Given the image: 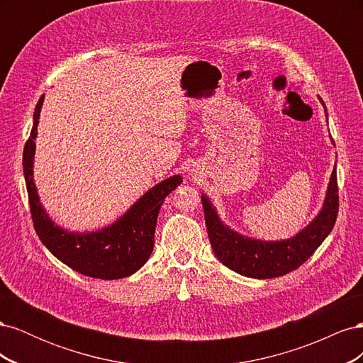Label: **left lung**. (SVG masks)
<instances>
[{"label":"left lung","mask_w":363,"mask_h":363,"mask_svg":"<svg viewBox=\"0 0 363 363\" xmlns=\"http://www.w3.org/2000/svg\"><path fill=\"white\" fill-rule=\"evenodd\" d=\"M321 103L325 107L323 100ZM201 201L208 240L223 265L251 279L280 277L301 267L332 232L339 208L336 164L320 213L298 235L286 240H259L242 236L224 225L206 195H201Z\"/></svg>","instance_id":"left-lung-1"}]
</instances>
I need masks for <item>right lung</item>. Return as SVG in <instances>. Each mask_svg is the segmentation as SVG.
<instances>
[{
  "label": "right lung",
  "mask_w": 363,
  "mask_h": 363,
  "mask_svg": "<svg viewBox=\"0 0 363 363\" xmlns=\"http://www.w3.org/2000/svg\"><path fill=\"white\" fill-rule=\"evenodd\" d=\"M43 95L33 115V128L24 147L23 167L28 192L33 225L42 244L65 265L87 277L116 280L128 277L145 265L155 247V232L160 206L183 179L180 175L160 182L145 192L119 219L106 228L91 233H72L54 224L39 201L33 162H35V139Z\"/></svg>",
  "instance_id": "add662e5"
}]
</instances>
